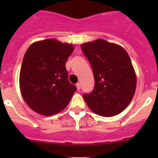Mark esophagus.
<instances>
[{"instance_id":"esophagus-1","label":"esophagus","mask_w":158,"mask_h":158,"mask_svg":"<svg viewBox=\"0 0 158 158\" xmlns=\"http://www.w3.org/2000/svg\"><path fill=\"white\" fill-rule=\"evenodd\" d=\"M76 86H77V90H80V89H81V84L77 83L76 85Z\"/></svg>"}]
</instances>
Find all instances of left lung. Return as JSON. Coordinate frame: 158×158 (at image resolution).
I'll return each instance as SVG.
<instances>
[{
    "label": "left lung",
    "mask_w": 158,
    "mask_h": 158,
    "mask_svg": "<svg viewBox=\"0 0 158 158\" xmlns=\"http://www.w3.org/2000/svg\"><path fill=\"white\" fill-rule=\"evenodd\" d=\"M94 75L93 91L83 95L91 111L104 117L122 112L136 89V74L131 58L122 47L97 40L81 44Z\"/></svg>",
    "instance_id": "8db88e82"
}]
</instances>
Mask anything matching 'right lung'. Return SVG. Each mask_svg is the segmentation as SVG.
Returning <instances> with one entry per match:
<instances>
[{
  "instance_id": "add662e5",
  "label": "right lung",
  "mask_w": 158,
  "mask_h": 158,
  "mask_svg": "<svg viewBox=\"0 0 158 158\" xmlns=\"http://www.w3.org/2000/svg\"><path fill=\"white\" fill-rule=\"evenodd\" d=\"M73 51V45L53 39L35 42L28 47L20 69L19 88L33 111L53 115L68 105L77 91L65 68Z\"/></svg>"
}]
</instances>
